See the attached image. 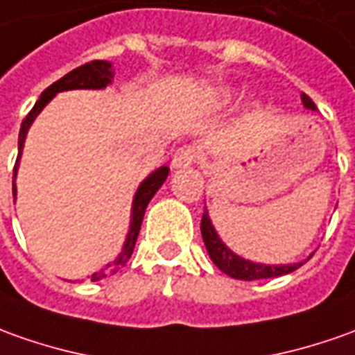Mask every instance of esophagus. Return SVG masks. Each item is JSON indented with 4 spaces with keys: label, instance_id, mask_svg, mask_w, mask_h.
I'll use <instances>...</instances> for the list:
<instances>
[{
    "label": "esophagus",
    "instance_id": "1",
    "mask_svg": "<svg viewBox=\"0 0 355 355\" xmlns=\"http://www.w3.org/2000/svg\"><path fill=\"white\" fill-rule=\"evenodd\" d=\"M198 159H200V153L192 146H184L178 149L173 157V167L175 168H187L196 165Z\"/></svg>",
    "mask_w": 355,
    "mask_h": 355
}]
</instances>
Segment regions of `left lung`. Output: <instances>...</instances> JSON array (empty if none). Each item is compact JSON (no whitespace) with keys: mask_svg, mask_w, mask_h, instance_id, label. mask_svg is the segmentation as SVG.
I'll return each instance as SVG.
<instances>
[{"mask_svg":"<svg viewBox=\"0 0 355 355\" xmlns=\"http://www.w3.org/2000/svg\"><path fill=\"white\" fill-rule=\"evenodd\" d=\"M301 101H303L305 108L315 110V103H313L305 93H301ZM200 231H202V237H204V245L208 248L209 259L214 260V264H216L223 274H227V276H231V278L235 279L250 282V279L278 278V276H284V274H289V272L297 270L299 266L303 264V262H299V264H288V266H268V264H257V262L241 259V257H237L235 252H231V250L221 243V239L218 237L216 229H214L211 221H209L208 214H204V218H202Z\"/></svg>","mask_w":355,"mask_h":355,"instance_id":"1","label":"left lung"}]
</instances>
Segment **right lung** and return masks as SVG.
Returning <instances> with one entry per match:
<instances>
[{"instance_id": "obj_1", "label": "right lung", "mask_w": 355, "mask_h": 355, "mask_svg": "<svg viewBox=\"0 0 355 355\" xmlns=\"http://www.w3.org/2000/svg\"><path fill=\"white\" fill-rule=\"evenodd\" d=\"M112 77H114V71H112V66H110L108 62L93 60V62H87L83 66L71 69V71L66 73L62 79H58L56 83H52L48 89H44V93L40 95V98L36 101V105L33 107V110L26 114L25 120H23V124H21V132H19V155H17L15 167H13V178H15L17 167H19V157H21V151H23L26 130L33 124V120L36 118V114L48 105V101L56 95V93H60V91H69V89H103V87H107L108 83H110ZM167 175L168 168L161 167L157 168L153 175H149V177L139 184V188H137L136 192V198H134L132 223H130V233H128L126 245H124L120 257L114 260L112 266L108 264L107 268L101 270V272H95V274L91 276L93 282H98V279H103L105 276H108V274H116V270L120 268V266H124L128 260H130L132 252H134V247H136L137 235H139V229H141V221H144V214H146L147 204H149V200L153 198V194L161 188V184L165 182ZM13 196H15V182H13Z\"/></svg>"}]
</instances>
